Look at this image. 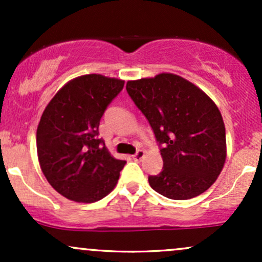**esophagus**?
<instances>
[{
	"mask_svg": "<svg viewBox=\"0 0 262 262\" xmlns=\"http://www.w3.org/2000/svg\"><path fill=\"white\" fill-rule=\"evenodd\" d=\"M144 156H145V151H143V150H138V151L135 152L132 158H133L134 161H140Z\"/></svg>",
	"mask_w": 262,
	"mask_h": 262,
	"instance_id": "34e87169",
	"label": "esophagus"
}]
</instances>
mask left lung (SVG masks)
<instances>
[{"instance_id":"obj_1","label":"left lung","mask_w":262,"mask_h":262,"mask_svg":"<svg viewBox=\"0 0 262 262\" xmlns=\"http://www.w3.org/2000/svg\"><path fill=\"white\" fill-rule=\"evenodd\" d=\"M127 91L162 145L164 166L149 176L151 188L170 200H189L207 191L227 159L217 104L194 83L170 73L128 81Z\"/></svg>"}]
</instances>
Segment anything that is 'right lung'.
Listing matches in <instances>:
<instances>
[{"label":"right lung","instance_id":"obj_1","mask_svg":"<svg viewBox=\"0 0 262 262\" xmlns=\"http://www.w3.org/2000/svg\"><path fill=\"white\" fill-rule=\"evenodd\" d=\"M123 86V80L100 74L75 77L41 114L37 128L39 165L50 186L68 200L97 202L118 182L125 161L111 155L98 139V127Z\"/></svg>","mask_w":262,"mask_h":262}]
</instances>
